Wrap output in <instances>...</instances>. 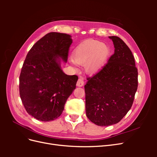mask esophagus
I'll return each instance as SVG.
<instances>
[{
  "label": "esophagus",
  "mask_w": 157,
  "mask_h": 157,
  "mask_svg": "<svg viewBox=\"0 0 157 157\" xmlns=\"http://www.w3.org/2000/svg\"><path fill=\"white\" fill-rule=\"evenodd\" d=\"M84 85V80L82 78H79L78 80V81L77 82V86H79V87H81Z\"/></svg>",
  "instance_id": "obj_1"
}]
</instances>
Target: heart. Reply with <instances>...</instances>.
I'll return each mask as SVG.
<instances>
[{"label":"heart","instance_id":"1","mask_svg":"<svg viewBox=\"0 0 157 157\" xmlns=\"http://www.w3.org/2000/svg\"><path fill=\"white\" fill-rule=\"evenodd\" d=\"M110 54L107 44L94 40L84 41L79 44L73 52V57L76 63L84 65L88 73H96L105 64ZM71 62L75 65L72 60Z\"/></svg>","mask_w":157,"mask_h":157}]
</instances>
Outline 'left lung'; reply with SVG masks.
Instances as JSON below:
<instances>
[{
	"label": "left lung",
	"instance_id": "left-lung-1",
	"mask_svg": "<svg viewBox=\"0 0 157 157\" xmlns=\"http://www.w3.org/2000/svg\"><path fill=\"white\" fill-rule=\"evenodd\" d=\"M115 52L84 86L86 113L95 124L108 126L120 122L134 102L138 72L130 49L119 37L111 36Z\"/></svg>",
	"mask_w": 157,
	"mask_h": 157
}]
</instances>
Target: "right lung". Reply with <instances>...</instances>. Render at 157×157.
<instances>
[{
  "mask_svg": "<svg viewBox=\"0 0 157 157\" xmlns=\"http://www.w3.org/2000/svg\"><path fill=\"white\" fill-rule=\"evenodd\" d=\"M73 40L65 33L52 32L38 40L28 52L20 75V95L29 115L52 121L62 113L76 88L77 75L65 74L59 57L66 62Z\"/></svg>",
  "mask_w": 157,
  "mask_h": 157,
  "instance_id": "1",
  "label": "right lung"
}]
</instances>
